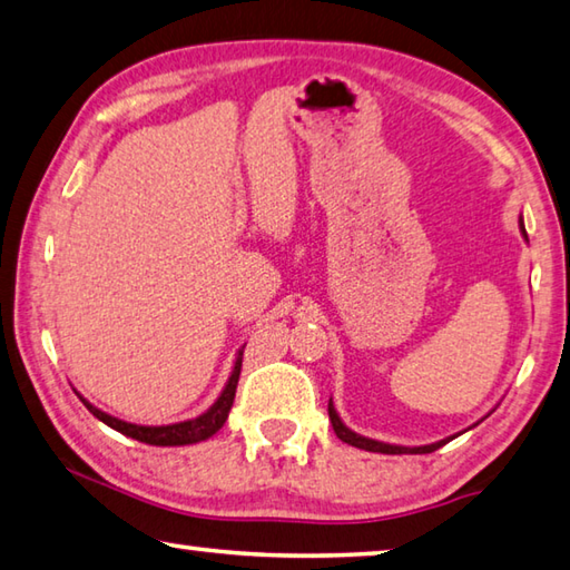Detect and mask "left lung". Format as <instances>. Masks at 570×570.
Listing matches in <instances>:
<instances>
[{"mask_svg":"<svg viewBox=\"0 0 570 570\" xmlns=\"http://www.w3.org/2000/svg\"><path fill=\"white\" fill-rule=\"evenodd\" d=\"M519 226H521V234L525 236L523 219L519 222ZM525 242H529V239H525ZM328 419H331V426H334V431H336V436L344 441V443H348V446H356V449H364V451H374V453H391V456H401V453H431V451L446 446L449 441L456 439V436H449V439H441L436 443H426V446H396V443H384V441H376V439H366V436H361V433L351 431L346 423L341 421V416H338L336 409H334V401H331V399H328ZM473 426H475V423H473Z\"/></svg>","mask_w":570,"mask_h":570,"instance_id":"8db88e82","label":"left lung"}]
</instances>
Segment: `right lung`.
<instances>
[{"label":"right lung","instance_id":"obj_1","mask_svg":"<svg viewBox=\"0 0 570 570\" xmlns=\"http://www.w3.org/2000/svg\"><path fill=\"white\" fill-rule=\"evenodd\" d=\"M242 358H244V346L239 348V354H236V358H234L232 376H229V381H226V386L222 389L219 399H216L212 406L202 413V416L189 419V421H179V423H169V426H139V423L121 421L117 416H111V413L97 409L95 403H89L85 396H81V393H77V396L89 409V413H95L101 423H107L109 429L124 433V436L137 439L141 443H149V446H189V443H199V441L212 439L214 433L224 426L226 419H229L232 403L236 396V384H239V374H242Z\"/></svg>","mask_w":570,"mask_h":570}]
</instances>
